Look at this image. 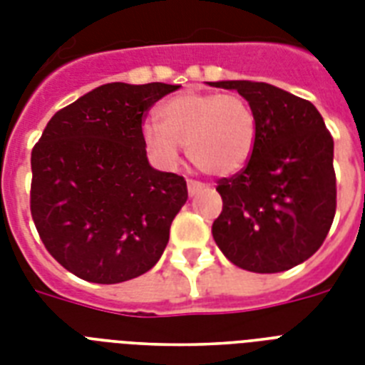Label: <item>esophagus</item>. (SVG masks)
<instances>
[{"label": "esophagus", "mask_w": 365, "mask_h": 365, "mask_svg": "<svg viewBox=\"0 0 365 365\" xmlns=\"http://www.w3.org/2000/svg\"><path fill=\"white\" fill-rule=\"evenodd\" d=\"M202 189H205V185H202V183L193 182V180H189V182H187V191H189V195H191V197L199 195Z\"/></svg>", "instance_id": "esophagus-1"}]
</instances>
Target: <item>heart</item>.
I'll list each match as a JSON object with an SVG mask.
<instances>
[{
	"label": "heart",
	"instance_id": "b5f03b06",
	"mask_svg": "<svg viewBox=\"0 0 365 365\" xmlns=\"http://www.w3.org/2000/svg\"><path fill=\"white\" fill-rule=\"evenodd\" d=\"M157 123L142 126L143 143L163 163L174 165L180 145L199 170L216 178L239 174L257 140L254 110L239 94L185 91L157 111Z\"/></svg>",
	"mask_w": 365,
	"mask_h": 365
}]
</instances>
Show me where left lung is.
Instances as JSON below:
<instances>
[{
	"label": "left lung",
	"instance_id": "obj_1",
	"mask_svg": "<svg viewBox=\"0 0 365 365\" xmlns=\"http://www.w3.org/2000/svg\"><path fill=\"white\" fill-rule=\"evenodd\" d=\"M237 91L257 121L254 153L242 172L223 178V210L212 235L231 263L282 272L309 259L335 216L334 138L311 102L255 81H216Z\"/></svg>",
	"mask_w": 365,
	"mask_h": 365
}]
</instances>
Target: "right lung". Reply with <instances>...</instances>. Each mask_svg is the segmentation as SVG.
Listing matches in <instances>:
<instances>
[{"mask_svg": "<svg viewBox=\"0 0 365 365\" xmlns=\"http://www.w3.org/2000/svg\"><path fill=\"white\" fill-rule=\"evenodd\" d=\"M180 85L108 83L56 111L31 151V217L76 277L117 284L160 259L187 183L149 165L143 113Z\"/></svg>", "mask_w": 365, "mask_h": 365, "instance_id": "right-lung-1", "label": "right lung"}]
</instances>
